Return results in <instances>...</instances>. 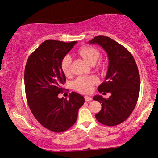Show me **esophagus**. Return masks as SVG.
<instances>
[{"instance_id":"esophagus-1","label":"esophagus","mask_w":158,"mask_h":158,"mask_svg":"<svg viewBox=\"0 0 158 158\" xmlns=\"http://www.w3.org/2000/svg\"><path fill=\"white\" fill-rule=\"evenodd\" d=\"M84 99H85L86 102H90V101L92 100V98L91 97L85 96V97H84Z\"/></svg>"}]
</instances>
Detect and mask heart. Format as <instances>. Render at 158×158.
Listing matches in <instances>:
<instances>
[{"label":"heart","mask_w":158,"mask_h":158,"mask_svg":"<svg viewBox=\"0 0 158 158\" xmlns=\"http://www.w3.org/2000/svg\"><path fill=\"white\" fill-rule=\"evenodd\" d=\"M78 54L85 60L90 65H94L100 57V53L96 48L91 46H83L78 50ZM72 59L69 56H65L61 60V69L66 76H69L71 72ZM99 68L103 69L104 65L99 64ZM98 83V80L95 77H79L73 81V87L75 90L81 93H89L92 92L93 86Z\"/></svg>","instance_id":"b5f03b06"}]
</instances>
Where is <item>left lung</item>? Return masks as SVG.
<instances>
[{
	"label": "left lung",
	"instance_id": "8db88e82",
	"mask_svg": "<svg viewBox=\"0 0 158 158\" xmlns=\"http://www.w3.org/2000/svg\"><path fill=\"white\" fill-rule=\"evenodd\" d=\"M89 43L101 46L109 58L105 81L98 91L110 92L111 96L108 99L100 95L93 97L102 104V110L95 117L105 125H118L130 117L136 106L140 87L138 68L131 53L110 38L98 35Z\"/></svg>",
	"mask_w": 158,
	"mask_h": 158
}]
</instances>
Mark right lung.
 Returning <instances> with one entry per match:
<instances>
[{"label": "right lung", "mask_w": 158, "mask_h": 158, "mask_svg": "<svg viewBox=\"0 0 158 158\" xmlns=\"http://www.w3.org/2000/svg\"><path fill=\"white\" fill-rule=\"evenodd\" d=\"M77 43L46 40L26 64L24 84L30 110L42 126L54 132H64L76 123L84 103V97L76 92L70 93L69 99L58 97L66 82L61 60Z\"/></svg>", "instance_id": "1"}]
</instances>
